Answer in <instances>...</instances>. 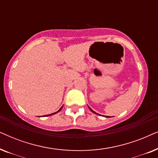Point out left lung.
Wrapping results in <instances>:
<instances>
[{
    "label": "left lung",
    "instance_id": "1",
    "mask_svg": "<svg viewBox=\"0 0 158 158\" xmlns=\"http://www.w3.org/2000/svg\"><path fill=\"white\" fill-rule=\"evenodd\" d=\"M88 108H89V109H90V111H92V112H93V113H94V114H98V115H100V114H97V113H96V112H95V111H93V110H92V109H90V107H89V106H88ZM105 117H107V118H109V116H105Z\"/></svg>",
    "mask_w": 158,
    "mask_h": 158
}]
</instances>
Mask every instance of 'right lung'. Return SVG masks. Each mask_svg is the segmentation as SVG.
<instances>
[{"mask_svg": "<svg viewBox=\"0 0 158 158\" xmlns=\"http://www.w3.org/2000/svg\"><path fill=\"white\" fill-rule=\"evenodd\" d=\"M62 107H63V106H62L60 108V109L58 110L57 111H56V112H55V113H52V114H48V115H44V116H51V115H53V114H57V113H58V112H59L60 111H61V109H62Z\"/></svg>", "mask_w": 158, "mask_h": 158, "instance_id": "right-lung-1", "label": "right lung"}]
</instances>
